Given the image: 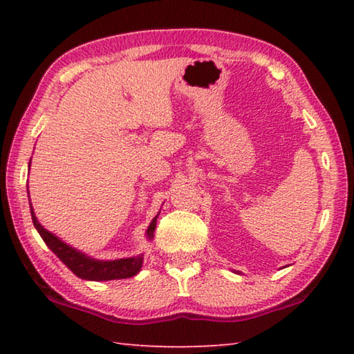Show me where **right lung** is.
I'll list each match as a JSON object with an SVG mask.
<instances>
[{
  "label": "right lung",
  "instance_id": "1",
  "mask_svg": "<svg viewBox=\"0 0 354 354\" xmlns=\"http://www.w3.org/2000/svg\"><path fill=\"white\" fill-rule=\"evenodd\" d=\"M29 195V192H28ZM31 207V217L35 230L39 231L40 237L48 245L53 253H55L59 259H61L65 266H67L71 272H73L77 278L88 279V281H111V279H124L131 278L140 272L143 263V254L127 257V259H115V261H98L93 259L91 256H86L81 251L71 248L70 245L62 242L61 239L56 237L53 232L46 231L44 226L39 223L37 217H35L34 209ZM156 220L158 215L153 218L147 230V237L151 241L154 237L156 230Z\"/></svg>",
  "mask_w": 354,
  "mask_h": 354
}]
</instances>
